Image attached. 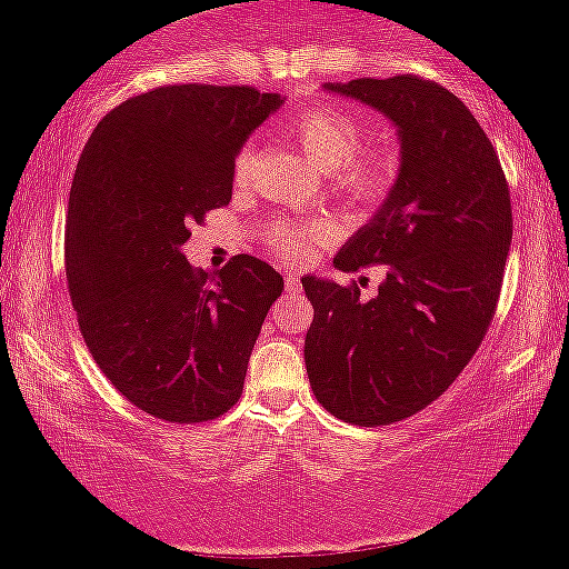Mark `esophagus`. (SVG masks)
<instances>
[{"instance_id":"1","label":"esophagus","mask_w":569,"mask_h":569,"mask_svg":"<svg viewBox=\"0 0 569 569\" xmlns=\"http://www.w3.org/2000/svg\"><path fill=\"white\" fill-rule=\"evenodd\" d=\"M286 291H299V278L297 276H286Z\"/></svg>"}]
</instances>
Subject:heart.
I'll list each match as a JSON object with an SVG mask.
<instances>
[{"label": "heart", "mask_w": 569, "mask_h": 569, "mask_svg": "<svg viewBox=\"0 0 569 569\" xmlns=\"http://www.w3.org/2000/svg\"><path fill=\"white\" fill-rule=\"evenodd\" d=\"M293 139L305 158L316 162L321 171H335L337 194L350 202H377L393 179V162L388 154L369 152L358 154L363 147V126L356 117L339 112V109H312L299 117L291 126ZM253 171V149H240L232 162V181L243 187ZM321 234V230H291V227H276L272 240L278 251L289 259H299L307 253V246Z\"/></svg>", "instance_id": "1"}]
</instances>
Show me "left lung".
<instances>
[{"label":"left lung","mask_w":569,"mask_h":569,"mask_svg":"<svg viewBox=\"0 0 569 569\" xmlns=\"http://www.w3.org/2000/svg\"><path fill=\"white\" fill-rule=\"evenodd\" d=\"M323 90L393 122L401 162L388 198L335 257L342 272L382 264L377 297L302 278L316 310L305 367L326 411L388 426L436 401L485 339L511 248V198L492 141L441 84L401 74Z\"/></svg>","instance_id":"obj_1"}]
</instances>
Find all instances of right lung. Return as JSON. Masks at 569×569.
Listing matches in <instances>:
<instances>
[{"instance_id": "add662e5", "label": "right lung", "mask_w": 569, "mask_h": 569, "mask_svg": "<svg viewBox=\"0 0 569 569\" xmlns=\"http://www.w3.org/2000/svg\"><path fill=\"white\" fill-rule=\"evenodd\" d=\"M283 96L243 84H168L98 122L77 162L67 280L90 356L130 403L168 422H206L243 393L248 358L283 291L270 264L238 253L192 270L189 227L232 200V162Z\"/></svg>"}]
</instances>
